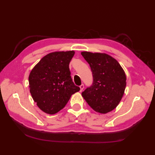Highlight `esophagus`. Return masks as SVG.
Returning a JSON list of instances; mask_svg holds the SVG:
<instances>
[{"instance_id":"34e87169","label":"esophagus","mask_w":155,"mask_h":155,"mask_svg":"<svg viewBox=\"0 0 155 155\" xmlns=\"http://www.w3.org/2000/svg\"><path fill=\"white\" fill-rule=\"evenodd\" d=\"M84 84H82L81 85V86H80V88H81V90H80V91L81 92H82V91H83V90L84 89Z\"/></svg>"}]
</instances>
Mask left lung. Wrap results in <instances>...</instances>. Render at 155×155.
I'll list each match as a JSON object with an SVG mask.
<instances>
[{
    "label": "left lung",
    "instance_id": "left-lung-1",
    "mask_svg": "<svg viewBox=\"0 0 155 155\" xmlns=\"http://www.w3.org/2000/svg\"><path fill=\"white\" fill-rule=\"evenodd\" d=\"M89 64L93 83L82 93L88 104L97 113L106 114L116 108L124 93L126 74L118 61L105 53L82 52Z\"/></svg>",
    "mask_w": 155,
    "mask_h": 155
}]
</instances>
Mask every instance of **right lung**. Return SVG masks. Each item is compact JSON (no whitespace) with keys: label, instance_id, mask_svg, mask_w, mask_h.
Wrapping results in <instances>:
<instances>
[{"label":"right lung","instance_id":"add662e5","mask_svg":"<svg viewBox=\"0 0 155 155\" xmlns=\"http://www.w3.org/2000/svg\"><path fill=\"white\" fill-rule=\"evenodd\" d=\"M74 51L51 52L32 69L28 77L30 93L45 113L54 114L62 109L72 94L80 91L72 82L69 63Z\"/></svg>","mask_w":155,"mask_h":155}]
</instances>
